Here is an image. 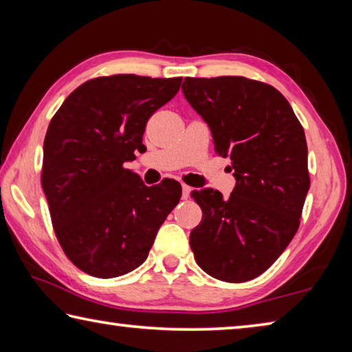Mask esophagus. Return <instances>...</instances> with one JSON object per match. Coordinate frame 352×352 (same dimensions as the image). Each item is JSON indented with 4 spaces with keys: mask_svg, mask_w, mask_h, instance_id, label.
<instances>
[{
    "mask_svg": "<svg viewBox=\"0 0 352 352\" xmlns=\"http://www.w3.org/2000/svg\"><path fill=\"white\" fill-rule=\"evenodd\" d=\"M189 194H190V188L188 186V184H182V199L183 200H188L189 199Z\"/></svg>",
    "mask_w": 352,
    "mask_h": 352,
    "instance_id": "esophagus-1",
    "label": "esophagus"
}]
</instances>
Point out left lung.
Segmentation results:
<instances>
[{
	"mask_svg": "<svg viewBox=\"0 0 352 352\" xmlns=\"http://www.w3.org/2000/svg\"><path fill=\"white\" fill-rule=\"evenodd\" d=\"M190 107L210 126L214 151L231 160L236 186L194 190L201 222L189 243L201 270L225 283L264 273L294 239L311 178L302 126L269 83L242 76L186 77Z\"/></svg>",
	"mask_w": 352,
	"mask_h": 352,
	"instance_id": "1",
	"label": "left lung"
}]
</instances>
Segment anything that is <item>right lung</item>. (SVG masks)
Here are the masks:
<instances>
[{"mask_svg":"<svg viewBox=\"0 0 352 352\" xmlns=\"http://www.w3.org/2000/svg\"><path fill=\"white\" fill-rule=\"evenodd\" d=\"M180 83L182 77H94L51 119L41 186L58 243L88 275L116 278L140 267L180 201L178 182L147 188L124 168L144 148L148 118L175 96Z\"/></svg>","mask_w":352,"mask_h":352,"instance_id":"obj_1","label":"right lung"}]
</instances>
